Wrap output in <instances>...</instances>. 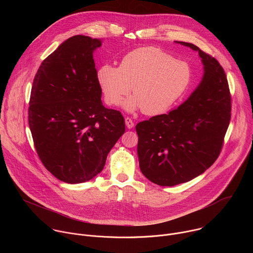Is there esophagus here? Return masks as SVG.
Wrapping results in <instances>:
<instances>
[{
  "instance_id": "1",
  "label": "esophagus",
  "mask_w": 253,
  "mask_h": 253,
  "mask_svg": "<svg viewBox=\"0 0 253 253\" xmlns=\"http://www.w3.org/2000/svg\"><path fill=\"white\" fill-rule=\"evenodd\" d=\"M125 123H126L127 128H129V129H132V128L134 127V122H133V120H132L131 118H129V117H126V118H125Z\"/></svg>"
}]
</instances>
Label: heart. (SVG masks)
I'll use <instances>...</instances> for the list:
<instances>
[{"label": "heart", "instance_id": "obj_1", "mask_svg": "<svg viewBox=\"0 0 253 253\" xmlns=\"http://www.w3.org/2000/svg\"><path fill=\"white\" fill-rule=\"evenodd\" d=\"M97 80L110 106L127 100V111L141 109L146 115H160L174 106L187 91L191 80L190 65L176 60L156 47L138 48L123 57L119 68L104 65L97 72Z\"/></svg>", "mask_w": 253, "mask_h": 253}]
</instances>
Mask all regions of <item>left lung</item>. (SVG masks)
I'll return each instance as SVG.
<instances>
[{"instance_id": "left-lung-1", "label": "left lung", "mask_w": 253, "mask_h": 253, "mask_svg": "<svg viewBox=\"0 0 253 253\" xmlns=\"http://www.w3.org/2000/svg\"><path fill=\"white\" fill-rule=\"evenodd\" d=\"M204 74L189 98L167 114L136 125L141 172L160 186H174L202 174L218 158L231 117V97L218 61L197 46Z\"/></svg>"}]
</instances>
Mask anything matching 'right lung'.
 Segmentation results:
<instances>
[{
  "instance_id": "right-lung-1",
  "label": "right lung",
  "mask_w": 253,
  "mask_h": 253,
  "mask_svg": "<svg viewBox=\"0 0 253 253\" xmlns=\"http://www.w3.org/2000/svg\"><path fill=\"white\" fill-rule=\"evenodd\" d=\"M99 39L76 35L41 64L32 86L29 126L38 156L66 183L89 181L125 132V120L102 104L93 59Z\"/></svg>"
}]
</instances>
